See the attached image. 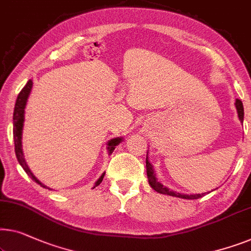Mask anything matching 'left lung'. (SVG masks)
<instances>
[{"instance_id": "left-lung-1", "label": "left lung", "mask_w": 251, "mask_h": 251, "mask_svg": "<svg viewBox=\"0 0 251 251\" xmlns=\"http://www.w3.org/2000/svg\"><path fill=\"white\" fill-rule=\"evenodd\" d=\"M235 108H237L239 120H240L241 123H243V115H245V113H243V105H242V101L240 100H235ZM146 169H147V177H148V182H150V186L154 189L156 192H158V194L173 196V197L183 198V199H198L205 195V192L204 194L184 195V194H181V192L171 190V189H169L168 187L163 186L159 181H157L156 174L154 173V169H152V165L151 164V162L148 161V157H146Z\"/></svg>"}]
</instances>
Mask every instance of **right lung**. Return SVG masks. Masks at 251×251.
<instances>
[{
    "label": "right lung",
    "instance_id": "right-lung-1",
    "mask_svg": "<svg viewBox=\"0 0 251 251\" xmlns=\"http://www.w3.org/2000/svg\"><path fill=\"white\" fill-rule=\"evenodd\" d=\"M31 88H32V80L31 79H29L28 82L26 83V86L21 89L19 95H18L17 100H16V105H14V111H13L14 151H16L18 162H19V164L23 166L25 172H26L28 176L35 181L36 183H38L39 186L45 188V189H50L49 187L45 186V184H43L41 181H39L37 177L34 176V173L31 172L30 169L28 168L27 162H26V159H25L24 151H23V141H21V139H23V130H24V122H25V108H26L28 97L31 93ZM122 141H123L122 137H117V138H113V139L108 140L107 141L108 155H111L112 152H113V151L115 150V146H118V145L120 143H122ZM104 176H105V173L101 174V176H100V179L95 182V186H94V188L99 186V184H100L101 181H103ZM50 190H52V189H50Z\"/></svg>",
    "mask_w": 251,
    "mask_h": 251
}]
</instances>
